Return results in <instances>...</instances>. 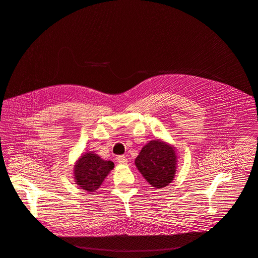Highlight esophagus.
I'll use <instances>...</instances> for the list:
<instances>
[{"instance_id": "1", "label": "esophagus", "mask_w": 258, "mask_h": 258, "mask_svg": "<svg viewBox=\"0 0 258 258\" xmlns=\"http://www.w3.org/2000/svg\"><path fill=\"white\" fill-rule=\"evenodd\" d=\"M117 161H118V163L121 164V165H124V164H126V163L128 162V160H127V158H126L125 156H119V157L117 158Z\"/></svg>"}]
</instances>
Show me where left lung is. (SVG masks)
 I'll return each instance as SVG.
<instances>
[{
    "mask_svg": "<svg viewBox=\"0 0 258 258\" xmlns=\"http://www.w3.org/2000/svg\"><path fill=\"white\" fill-rule=\"evenodd\" d=\"M176 159V152L171 145L162 140H152L142 147L135 165L150 185L163 188L174 180Z\"/></svg>",
    "mask_w": 258,
    "mask_h": 258,
    "instance_id": "obj_1",
    "label": "left lung"
}]
</instances>
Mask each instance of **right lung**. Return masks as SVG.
Returning a JSON list of instances; mask_svg holds the SVG:
<instances>
[{
    "label": "right lung",
    "mask_w": 258,
    "mask_h": 258,
    "mask_svg": "<svg viewBox=\"0 0 258 258\" xmlns=\"http://www.w3.org/2000/svg\"><path fill=\"white\" fill-rule=\"evenodd\" d=\"M113 168V162L101 160L97 154L87 152L75 165L74 178L81 189L93 192L99 188Z\"/></svg>",
    "instance_id": "1"
}]
</instances>
